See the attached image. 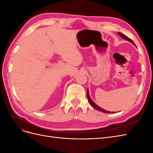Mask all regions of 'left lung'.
Returning <instances> with one entry per match:
<instances>
[{"mask_svg": "<svg viewBox=\"0 0 153 153\" xmlns=\"http://www.w3.org/2000/svg\"><path fill=\"white\" fill-rule=\"evenodd\" d=\"M118 34H119V35L120 36H121L122 38H124V39H126L127 41H129V42L132 43L133 45H135V43H133V41H132V39H131L130 38H129L128 37H127L126 36H125L124 34H122L121 32H118ZM87 97L88 101H89L90 104L91 105V106H92V107H93L94 108H95V109H96V110H99V111H101V112H105V113H108V114H114V112H108V111H106V110H104V109H103V108H101L100 107V106H98V105H97L96 103H94L93 102V101H92V100L91 99V98H90L89 94V91H88V89H87Z\"/></svg>", "mask_w": 153, "mask_h": 153, "instance_id": "8db88e82", "label": "left lung"}]
</instances>
